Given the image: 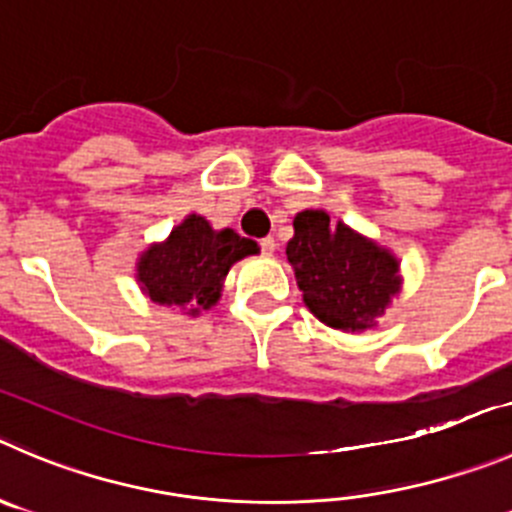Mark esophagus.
Listing matches in <instances>:
<instances>
[{"instance_id":"34e87169","label":"esophagus","mask_w":512,"mask_h":512,"mask_svg":"<svg viewBox=\"0 0 512 512\" xmlns=\"http://www.w3.org/2000/svg\"><path fill=\"white\" fill-rule=\"evenodd\" d=\"M260 247H262V255H272L275 247H278V242L272 240V237H265V240H260Z\"/></svg>"}]
</instances>
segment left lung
<instances>
[{"mask_svg":"<svg viewBox=\"0 0 512 512\" xmlns=\"http://www.w3.org/2000/svg\"><path fill=\"white\" fill-rule=\"evenodd\" d=\"M293 227L285 255L310 313L336 331L374 328L401 290L399 260L323 209L298 212Z\"/></svg>","mask_w":512,"mask_h":512,"instance_id":"obj_1","label":"left lung"}]
</instances>
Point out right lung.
<instances>
[{
    "label": "right lung",
    "mask_w": 512,
    "mask_h": 512,
    "mask_svg": "<svg viewBox=\"0 0 512 512\" xmlns=\"http://www.w3.org/2000/svg\"><path fill=\"white\" fill-rule=\"evenodd\" d=\"M257 252V242L234 229H212L204 217L189 214L164 242L138 257L136 280L154 303L179 305L199 315L219 300L229 267Z\"/></svg>",
    "instance_id": "1"
}]
</instances>
